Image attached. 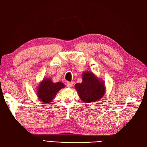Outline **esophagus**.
<instances>
[{
	"instance_id": "obj_1",
	"label": "esophagus",
	"mask_w": 147,
	"mask_h": 147,
	"mask_svg": "<svg viewBox=\"0 0 147 147\" xmlns=\"http://www.w3.org/2000/svg\"><path fill=\"white\" fill-rule=\"evenodd\" d=\"M66 84H67V87L70 88V87H72V85H73V83H72V82H67Z\"/></svg>"
}]
</instances>
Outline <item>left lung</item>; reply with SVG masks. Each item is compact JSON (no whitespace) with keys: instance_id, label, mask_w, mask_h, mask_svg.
<instances>
[{"instance_id":"1","label":"left lung","mask_w":147,"mask_h":147,"mask_svg":"<svg viewBox=\"0 0 147 147\" xmlns=\"http://www.w3.org/2000/svg\"><path fill=\"white\" fill-rule=\"evenodd\" d=\"M83 82L75 84L80 97L86 103L94 102L103 97L105 92L104 83L96 78L91 72H84Z\"/></svg>"}]
</instances>
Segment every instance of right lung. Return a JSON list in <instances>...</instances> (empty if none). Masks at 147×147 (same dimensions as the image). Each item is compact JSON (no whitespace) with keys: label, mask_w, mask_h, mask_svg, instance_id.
I'll return each mask as SVG.
<instances>
[{"label":"right lung","mask_w":147,"mask_h":147,"mask_svg":"<svg viewBox=\"0 0 147 147\" xmlns=\"http://www.w3.org/2000/svg\"><path fill=\"white\" fill-rule=\"evenodd\" d=\"M64 87V84L63 83H53L50 79L45 78L40 84L38 88V97L42 102L50 103L55 98L57 92Z\"/></svg>","instance_id":"right-lung-1"}]
</instances>
